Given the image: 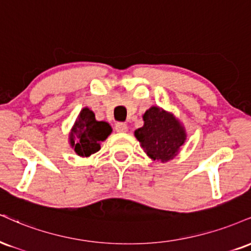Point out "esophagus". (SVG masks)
<instances>
[{
	"label": "esophagus",
	"instance_id": "1",
	"mask_svg": "<svg viewBox=\"0 0 251 251\" xmlns=\"http://www.w3.org/2000/svg\"><path fill=\"white\" fill-rule=\"evenodd\" d=\"M127 125L124 123H117L116 124V131L119 132V133H126L127 132Z\"/></svg>",
	"mask_w": 251,
	"mask_h": 251
}]
</instances>
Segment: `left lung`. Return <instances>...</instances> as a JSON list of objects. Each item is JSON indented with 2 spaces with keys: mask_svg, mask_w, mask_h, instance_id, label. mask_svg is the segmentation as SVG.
Returning a JSON list of instances; mask_svg holds the SVG:
<instances>
[{
  "mask_svg": "<svg viewBox=\"0 0 251 251\" xmlns=\"http://www.w3.org/2000/svg\"><path fill=\"white\" fill-rule=\"evenodd\" d=\"M144 126L135 129L134 137L147 156L167 162L180 153L186 143L185 126L172 112L152 106L143 114Z\"/></svg>",
  "mask_w": 251,
  "mask_h": 251,
  "instance_id": "8db88e82",
  "label": "left lung"
}]
</instances>
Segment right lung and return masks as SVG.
I'll use <instances>...</instances> for the list:
<instances>
[{
  "mask_svg": "<svg viewBox=\"0 0 251 251\" xmlns=\"http://www.w3.org/2000/svg\"><path fill=\"white\" fill-rule=\"evenodd\" d=\"M111 133L112 127L110 124L98 122L93 111L83 107L69 133V144L77 155L89 158L100 150V144Z\"/></svg>",
  "mask_w": 251,
  "mask_h": 251,
  "instance_id": "add662e5",
  "label": "right lung"
}]
</instances>
